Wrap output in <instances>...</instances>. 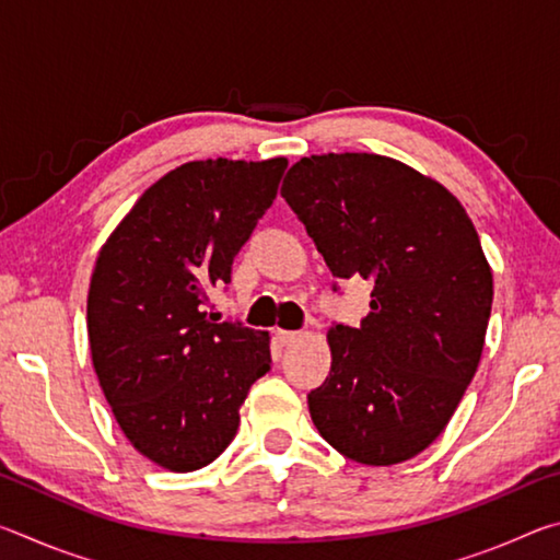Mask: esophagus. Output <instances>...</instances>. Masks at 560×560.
Returning <instances> with one entry per match:
<instances>
[{"label":"esophagus","mask_w":560,"mask_h":560,"mask_svg":"<svg viewBox=\"0 0 560 560\" xmlns=\"http://www.w3.org/2000/svg\"><path fill=\"white\" fill-rule=\"evenodd\" d=\"M273 338H277L281 346H289V343H296V340H299L301 336L296 334V330H283V328H277V330H273Z\"/></svg>","instance_id":"34e87169"}]
</instances>
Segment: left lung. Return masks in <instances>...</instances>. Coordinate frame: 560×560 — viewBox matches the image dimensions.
Masks as SVG:
<instances>
[{"mask_svg": "<svg viewBox=\"0 0 560 560\" xmlns=\"http://www.w3.org/2000/svg\"><path fill=\"white\" fill-rule=\"evenodd\" d=\"M289 202L338 279H371L360 328L334 326V363L308 393L343 457L390 467L428 450L477 373L494 277L467 210L438 179L373 153L301 158Z\"/></svg>", "mask_w": 560, "mask_h": 560, "instance_id": "8db88e82", "label": "left lung"}]
</instances>
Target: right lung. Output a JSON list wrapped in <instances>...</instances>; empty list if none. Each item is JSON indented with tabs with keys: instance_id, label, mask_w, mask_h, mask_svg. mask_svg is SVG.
<instances>
[{
	"instance_id": "obj_1",
	"label": "right lung",
	"mask_w": 560,
	"mask_h": 560,
	"mask_svg": "<svg viewBox=\"0 0 560 560\" xmlns=\"http://www.w3.org/2000/svg\"><path fill=\"white\" fill-rule=\"evenodd\" d=\"M287 165L217 158L170 170L98 252L86 308L93 371L128 442L167 471L220 457L246 393L271 368L267 330L214 324L202 306L230 283Z\"/></svg>"
}]
</instances>
